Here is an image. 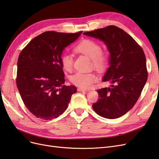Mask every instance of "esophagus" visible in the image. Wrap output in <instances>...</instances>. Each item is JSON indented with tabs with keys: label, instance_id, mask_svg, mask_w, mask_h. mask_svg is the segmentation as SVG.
Returning <instances> with one entry per match:
<instances>
[{
	"label": "esophagus",
	"instance_id": "esophagus-1",
	"mask_svg": "<svg viewBox=\"0 0 159 159\" xmlns=\"http://www.w3.org/2000/svg\"><path fill=\"white\" fill-rule=\"evenodd\" d=\"M78 91H89V90L87 89H84V88H78Z\"/></svg>",
	"mask_w": 159,
	"mask_h": 159
}]
</instances>
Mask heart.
<instances>
[{"mask_svg": "<svg viewBox=\"0 0 159 159\" xmlns=\"http://www.w3.org/2000/svg\"><path fill=\"white\" fill-rule=\"evenodd\" d=\"M75 50L81 54L88 56L92 61L95 68L103 70L108 64L109 56L107 52L102 51V46L98 42L91 39H85L81 41L75 47ZM61 65L66 71H70L74 67V56L71 54H64L61 57ZM98 77L94 72L78 71L70 77L71 82L81 88H89L95 81Z\"/></svg>", "mask_w": 159, "mask_h": 159, "instance_id": "obj_1", "label": "heart"}]
</instances>
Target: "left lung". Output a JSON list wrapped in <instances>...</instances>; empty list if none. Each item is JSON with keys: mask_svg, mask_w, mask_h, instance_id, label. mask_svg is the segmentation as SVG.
<instances>
[{"mask_svg": "<svg viewBox=\"0 0 159 159\" xmlns=\"http://www.w3.org/2000/svg\"><path fill=\"white\" fill-rule=\"evenodd\" d=\"M84 34L103 41L110 52V66L103 81L113 85L97 90L99 98L92 107L104 118H119L133 107L146 84L148 71L145 53L131 36L116 26Z\"/></svg>", "mask_w": 159, "mask_h": 159, "instance_id": "1", "label": "left lung"}]
</instances>
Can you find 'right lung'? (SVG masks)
Returning a JSON list of instances; mask_svg holds the SVG:
<instances>
[{"mask_svg": "<svg viewBox=\"0 0 159 159\" xmlns=\"http://www.w3.org/2000/svg\"><path fill=\"white\" fill-rule=\"evenodd\" d=\"M81 33L44 32L33 38L19 55L16 85L24 104L37 118L59 117L77 91L75 86L64 85L61 55Z\"/></svg>", "mask_w": 159, "mask_h": 159, "instance_id": "1", "label": "right lung"}]
</instances>
